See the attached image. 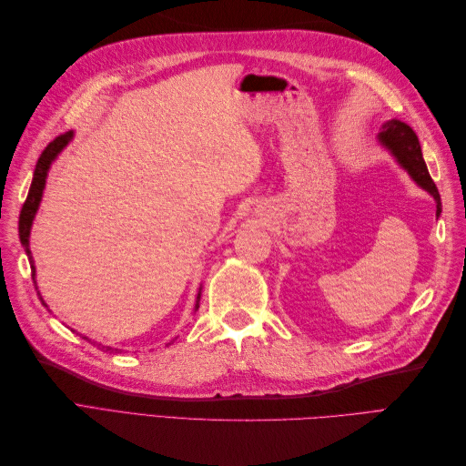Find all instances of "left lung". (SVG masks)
Returning <instances> with one entry per match:
<instances>
[{
	"label": "left lung",
	"mask_w": 466,
	"mask_h": 466,
	"mask_svg": "<svg viewBox=\"0 0 466 466\" xmlns=\"http://www.w3.org/2000/svg\"><path fill=\"white\" fill-rule=\"evenodd\" d=\"M379 144L383 146L397 163L404 168V171L410 175V178L416 185L426 190L431 198L435 200V216H441V196L437 192L435 182L431 180L424 157H421V147L418 142V136L410 126L400 122V120H387L379 130Z\"/></svg>",
	"instance_id": "1"
}]
</instances>
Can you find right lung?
Masks as SVG:
<instances>
[{
	"instance_id": "add662e5",
	"label": "right lung",
	"mask_w": 466,
	"mask_h": 466,
	"mask_svg": "<svg viewBox=\"0 0 466 466\" xmlns=\"http://www.w3.org/2000/svg\"><path fill=\"white\" fill-rule=\"evenodd\" d=\"M72 137H74V132L69 130V132L56 137L54 142H50L46 146V149L42 151V155L38 157V163H36V168H35L33 182H31V188H29V196H26V200H25L23 209H21V216H19V238H21V245L25 247L26 257H29V262H31V272H33L35 288H36V279H35L36 268H35V260H33V255H31V247H29L31 245V241H29L31 228H33V221H35V216H36V211H38V206L42 202V192H45V187H46V177H48L50 167L56 161V157H58V155L64 151V147L69 142H72ZM200 293H202V289L198 291V298H196L194 311H198V307H200ZM40 301H42V298H40ZM42 305H46V303L42 301ZM83 338H86L87 342H91L93 346H96L98 350H103V351H122L118 348H110V346H103L101 342H95V340H91V338H87V336H83Z\"/></svg>"
}]
</instances>
